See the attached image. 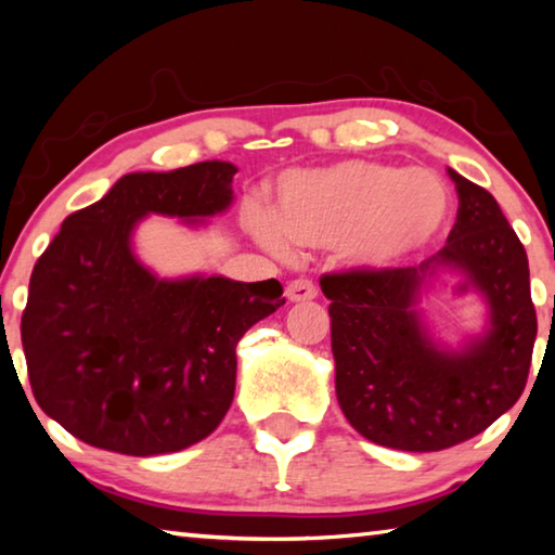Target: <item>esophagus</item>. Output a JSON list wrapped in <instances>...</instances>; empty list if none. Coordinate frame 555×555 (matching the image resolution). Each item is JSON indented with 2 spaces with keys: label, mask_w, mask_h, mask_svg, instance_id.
I'll return each instance as SVG.
<instances>
[{
  "label": "esophagus",
  "mask_w": 555,
  "mask_h": 555,
  "mask_svg": "<svg viewBox=\"0 0 555 555\" xmlns=\"http://www.w3.org/2000/svg\"><path fill=\"white\" fill-rule=\"evenodd\" d=\"M318 296V288L311 279L298 276L294 281H288L286 286V298L291 304H300V300H313Z\"/></svg>",
  "instance_id": "34e87169"
}]
</instances>
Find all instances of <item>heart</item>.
I'll use <instances>...</instances> for the list:
<instances>
[{
	"label": "heart",
	"instance_id": "obj_1",
	"mask_svg": "<svg viewBox=\"0 0 555 555\" xmlns=\"http://www.w3.org/2000/svg\"><path fill=\"white\" fill-rule=\"evenodd\" d=\"M448 215L450 193L434 171L345 162L286 173L276 212L251 203L247 228L279 259L294 257V244L337 247L354 267L387 269L424 251Z\"/></svg>",
	"mask_w": 555,
	"mask_h": 555
}]
</instances>
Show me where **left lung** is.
<instances>
[{"mask_svg":"<svg viewBox=\"0 0 555 555\" xmlns=\"http://www.w3.org/2000/svg\"><path fill=\"white\" fill-rule=\"evenodd\" d=\"M457 220L421 267L323 274L331 298L335 391L350 426L377 446L434 453L482 434L519 401L529 379L537 308L529 259L500 205L448 168ZM460 268L491 306V327L463 351L429 340L415 311L423 279Z\"/></svg>","mask_w":555,"mask_h":555,"instance_id":"left-lung-1","label":"left lung"}]
</instances>
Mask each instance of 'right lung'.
<instances>
[{
    "instance_id": "obj_1",
    "label": "right lung",
    "mask_w": 555,
    "mask_h": 555,
    "mask_svg": "<svg viewBox=\"0 0 555 555\" xmlns=\"http://www.w3.org/2000/svg\"><path fill=\"white\" fill-rule=\"evenodd\" d=\"M228 162L127 173L63 220L36 261L22 315L31 391L82 443L121 455L176 453L228 413L240 337L286 304L276 279H158L131 251L149 212L210 218L230 208ZM195 222V220H191Z\"/></svg>"
}]
</instances>
